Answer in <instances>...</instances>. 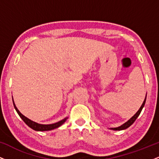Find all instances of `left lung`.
I'll return each instance as SVG.
<instances>
[{"instance_id":"left-lung-1","label":"left lung","mask_w":159,"mask_h":159,"mask_svg":"<svg viewBox=\"0 0 159 159\" xmlns=\"http://www.w3.org/2000/svg\"><path fill=\"white\" fill-rule=\"evenodd\" d=\"M146 99H147V95H146V97H145V99H144L143 104H142V105L140 106V107L139 108V110L137 111V113L135 114L134 115V116H132V118H130L129 120H128L127 122H125V123L123 124V125H121L119 127H116V128H110V129L111 130H114V131H120V130H124V129H126L127 128H129L130 125H132L133 123H134V122L135 121L137 118L138 117V116H139L140 112H141L142 109H143V107H144V105H145V102H146Z\"/></svg>"}]
</instances>
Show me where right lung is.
<instances>
[{
    "label": "right lung",
    "mask_w": 159,
    "mask_h": 159,
    "mask_svg": "<svg viewBox=\"0 0 159 159\" xmlns=\"http://www.w3.org/2000/svg\"><path fill=\"white\" fill-rule=\"evenodd\" d=\"M12 102H13L14 107H15L16 112L18 113V114L19 115V116L21 118V119H22L23 121L25 122V123H26L29 127L31 128V129H34V130L38 131V132H45V131H51V130H53V129H57L58 127H60V126H61V125H63V124L66 121V120L68 119V117H66V118H64V119H63L62 120H61V121L57 122V123H52V124H40V123H36V122L33 121V120L28 119V118L26 117V116H24V115L21 114V113L20 112L19 110H18L17 107L16 106L15 102H14L13 98H12Z\"/></svg>",
    "instance_id": "add662e5"
}]
</instances>
